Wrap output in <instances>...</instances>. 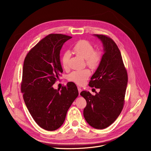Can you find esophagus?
Returning <instances> with one entry per match:
<instances>
[{"mask_svg":"<svg viewBox=\"0 0 151 151\" xmlns=\"http://www.w3.org/2000/svg\"><path fill=\"white\" fill-rule=\"evenodd\" d=\"M78 92H79V96H81V95H80V93H81V92L82 91V90H81V88L79 87H78Z\"/></svg>","mask_w":151,"mask_h":151,"instance_id":"34e87169","label":"esophagus"}]
</instances>
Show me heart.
<instances>
[{"instance_id":"obj_1","label":"heart","mask_w":151,"mask_h":151,"mask_svg":"<svg viewBox=\"0 0 151 151\" xmlns=\"http://www.w3.org/2000/svg\"><path fill=\"white\" fill-rule=\"evenodd\" d=\"M74 52L85 60L86 64L91 68H95L98 65L100 60L99 52L94 51V47L90 42L86 40H80L73 47ZM70 58L69 51L64 52L62 55L61 62L64 69L69 68V61ZM90 71L88 69L76 70L72 72L68 76L70 81L78 85H82L90 76Z\"/></svg>"}]
</instances>
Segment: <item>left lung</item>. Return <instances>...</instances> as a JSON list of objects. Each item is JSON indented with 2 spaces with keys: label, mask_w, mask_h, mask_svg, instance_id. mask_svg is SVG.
<instances>
[{
  "label": "left lung",
  "mask_w": 151,
  "mask_h": 151,
  "mask_svg": "<svg viewBox=\"0 0 151 151\" xmlns=\"http://www.w3.org/2000/svg\"><path fill=\"white\" fill-rule=\"evenodd\" d=\"M93 35L102 42L104 54L89 86L100 90L95 96L87 91L80 94L87 101L83 109L86 121L94 128L103 129L111 125L122 110L128 76L115 42L105 35Z\"/></svg>",
  "instance_id": "1"
}]
</instances>
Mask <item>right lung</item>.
<instances>
[{
	"mask_svg": "<svg viewBox=\"0 0 151 151\" xmlns=\"http://www.w3.org/2000/svg\"><path fill=\"white\" fill-rule=\"evenodd\" d=\"M71 38L50 34L29 52L24 61L21 90L25 104L37 124L48 131H54L62 125L79 94L76 85L72 82L60 91L52 87L63 73L61 49Z\"/></svg>",
	"mask_w": 151,
	"mask_h": 151,
	"instance_id": "add662e5",
	"label": "right lung"
}]
</instances>
